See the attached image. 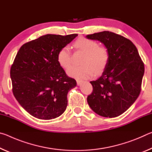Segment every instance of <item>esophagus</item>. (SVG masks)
<instances>
[{"instance_id": "esophagus-1", "label": "esophagus", "mask_w": 152, "mask_h": 152, "mask_svg": "<svg viewBox=\"0 0 152 152\" xmlns=\"http://www.w3.org/2000/svg\"><path fill=\"white\" fill-rule=\"evenodd\" d=\"M76 82H77V84H78V86H80L82 82H83V81L81 80H76Z\"/></svg>"}]
</instances>
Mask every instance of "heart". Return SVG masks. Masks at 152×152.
I'll list each match as a JSON object with an SVG mask.
<instances>
[{
	"instance_id": "heart-1",
	"label": "heart",
	"mask_w": 152,
	"mask_h": 152,
	"mask_svg": "<svg viewBox=\"0 0 152 152\" xmlns=\"http://www.w3.org/2000/svg\"><path fill=\"white\" fill-rule=\"evenodd\" d=\"M74 46L84 54L80 62L82 66H73L67 71L69 76L76 78H89L94 74H101L109 62V53L104 46H99L94 40L85 37L78 38ZM57 60L61 68L68 69L71 65L70 48L65 46L58 51Z\"/></svg>"
}]
</instances>
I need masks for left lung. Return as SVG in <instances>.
<instances>
[{"instance_id":"1","label":"left lung","mask_w":152,"mask_h":152,"mask_svg":"<svg viewBox=\"0 0 152 152\" xmlns=\"http://www.w3.org/2000/svg\"><path fill=\"white\" fill-rule=\"evenodd\" d=\"M103 43L109 60L102 76L90 82L93 91L87 97L90 107L99 115L116 117L134 103L141 92L144 64L135 45L120 35L102 31L86 35Z\"/></svg>"}]
</instances>
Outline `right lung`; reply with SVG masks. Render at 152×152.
Listing matches in <instances>:
<instances>
[{
	"instance_id": "add662e5",
	"label": "right lung",
	"mask_w": 152,
	"mask_h": 152,
	"mask_svg": "<svg viewBox=\"0 0 152 152\" xmlns=\"http://www.w3.org/2000/svg\"><path fill=\"white\" fill-rule=\"evenodd\" d=\"M77 34H48L23 45L11 68L12 92L34 117L50 120L65 111L67 94L76 81L66 75L57 60L58 51Z\"/></svg>"
}]
</instances>
